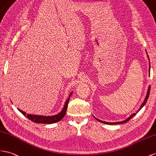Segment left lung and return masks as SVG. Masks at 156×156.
Wrapping results in <instances>:
<instances>
[{"mask_svg": "<svg viewBox=\"0 0 156 156\" xmlns=\"http://www.w3.org/2000/svg\"><path fill=\"white\" fill-rule=\"evenodd\" d=\"M148 60H149V58H148ZM149 64H150V62H149ZM150 71V68H149V71ZM150 86H149V87H148V92H147V95H146V98H145V99H144V102H143L142 104V105H141V106H140V109H138V111L140 110V109L144 106V105L146 104V102H147V100H148V97H149V95H150ZM136 115V113H134L133 114H132L131 115H130L128 119H127L126 120H125V121H120V122H115V123H109V122H106V121H101V120H99L98 119H97V118H96L95 117V119H96V120H98V121H100V122H101V123H105V124H109V125H115V124H123V123H126V122H127L128 121H129L130 119L131 118H133V117Z\"/></svg>", "mask_w": 156, "mask_h": 156, "instance_id": "8db88e82", "label": "left lung"}]
</instances>
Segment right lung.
Returning <instances> with one entry per match:
<instances>
[{"label":"right lung","mask_w":156,"mask_h":156,"mask_svg":"<svg viewBox=\"0 0 156 156\" xmlns=\"http://www.w3.org/2000/svg\"><path fill=\"white\" fill-rule=\"evenodd\" d=\"M73 92H71L70 95L69 96V98L66 100L65 103L64 107L63 108L62 111L58 113V114L54 115V116H41V115H31V114H26L24 112L22 111L21 109H18V110L22 113L23 115L27 117L29 119H30L33 122L36 123H44V124H51L56 123V122L60 121L63 117L66 115V113L67 112V108H68V105L69 100L70 98V96L72 94Z\"/></svg>","instance_id":"add662e5"}]
</instances>
